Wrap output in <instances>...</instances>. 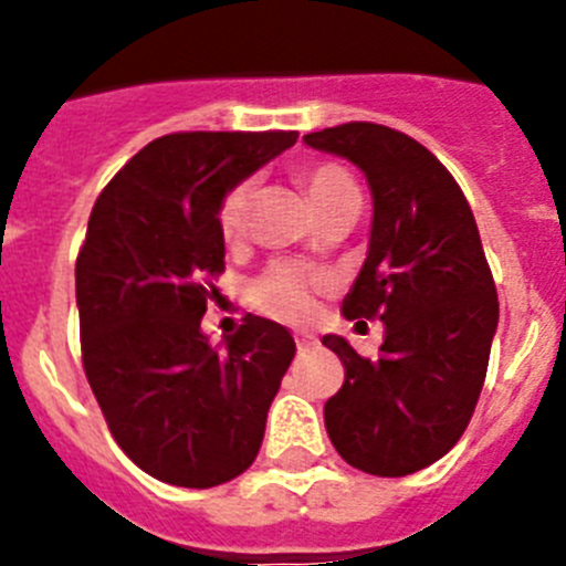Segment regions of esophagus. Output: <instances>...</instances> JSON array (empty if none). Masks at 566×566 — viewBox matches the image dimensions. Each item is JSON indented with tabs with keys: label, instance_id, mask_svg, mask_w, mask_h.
I'll list each match as a JSON object with an SVG mask.
<instances>
[{
	"label": "esophagus",
	"instance_id": "obj_1",
	"mask_svg": "<svg viewBox=\"0 0 566 566\" xmlns=\"http://www.w3.org/2000/svg\"><path fill=\"white\" fill-rule=\"evenodd\" d=\"M294 343H297L300 352H308V348L317 343V337H314L312 332H297V334H294Z\"/></svg>",
	"mask_w": 566,
	"mask_h": 566
}]
</instances>
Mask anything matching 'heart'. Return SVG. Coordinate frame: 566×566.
I'll return each mask as SVG.
<instances>
[{
	"label": "heart",
	"mask_w": 566,
	"mask_h": 566,
	"mask_svg": "<svg viewBox=\"0 0 566 566\" xmlns=\"http://www.w3.org/2000/svg\"><path fill=\"white\" fill-rule=\"evenodd\" d=\"M303 187L308 192V201L317 212H323L332 203L343 201L348 195H359L357 184L337 164H317L303 172ZM254 184L240 181L223 195L218 207V229L223 238H238L247 227L249 203H252ZM314 292H317V277L294 263H274L269 272L254 283V303L260 312L272 314L280 319H306L314 312Z\"/></svg>",
	"instance_id": "1"
}]
</instances>
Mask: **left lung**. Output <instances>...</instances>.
Instances as JSON below:
<instances>
[{
  "label": "left lung",
  "instance_id": "obj_1",
  "mask_svg": "<svg viewBox=\"0 0 566 566\" xmlns=\"http://www.w3.org/2000/svg\"><path fill=\"white\" fill-rule=\"evenodd\" d=\"M303 142L368 181V254L343 314L385 323L377 359L339 334L323 337L345 365L323 408L328 439L352 468L408 476L459 442L488 374L499 297L476 221L453 175L405 133L352 122Z\"/></svg>",
  "mask_w": 566,
  "mask_h": 566
}]
</instances>
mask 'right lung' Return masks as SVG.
<instances>
[{
  "label": "right lung",
  "mask_w": 566,
  "mask_h": 566,
  "mask_svg": "<svg viewBox=\"0 0 566 566\" xmlns=\"http://www.w3.org/2000/svg\"><path fill=\"white\" fill-rule=\"evenodd\" d=\"M297 133H175L98 195L76 260L82 357L109 433L144 473L214 488L254 462L294 339L243 319L227 348L201 328L223 272L218 207Z\"/></svg>",
  "instance_id": "right-lung-1"
}]
</instances>
